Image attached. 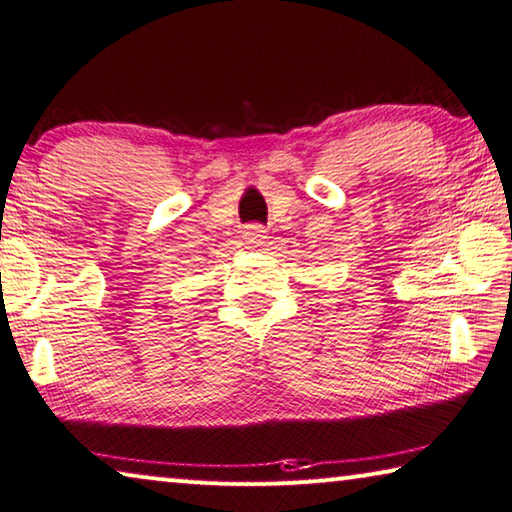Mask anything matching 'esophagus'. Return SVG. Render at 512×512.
Listing matches in <instances>:
<instances>
[{
	"label": "esophagus",
	"mask_w": 512,
	"mask_h": 512,
	"mask_svg": "<svg viewBox=\"0 0 512 512\" xmlns=\"http://www.w3.org/2000/svg\"><path fill=\"white\" fill-rule=\"evenodd\" d=\"M245 240L249 242V245H256V247L265 245V240H267L265 227H261V224H249V227H245Z\"/></svg>",
	"instance_id": "esophagus-1"
}]
</instances>
